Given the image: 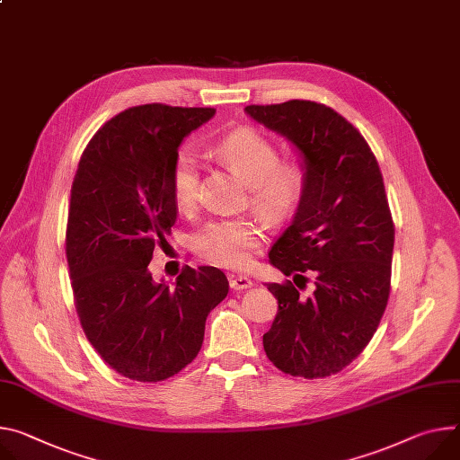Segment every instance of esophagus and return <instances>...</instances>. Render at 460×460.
I'll return each instance as SVG.
<instances>
[{
  "instance_id": "obj_1",
  "label": "esophagus",
  "mask_w": 460,
  "mask_h": 460,
  "mask_svg": "<svg viewBox=\"0 0 460 460\" xmlns=\"http://www.w3.org/2000/svg\"><path fill=\"white\" fill-rule=\"evenodd\" d=\"M229 286L233 289H247V288L253 286V280L245 277V275H231L229 277Z\"/></svg>"
}]
</instances>
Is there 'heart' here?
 Returning a JSON list of instances; mask_svg holds the SVG:
<instances>
[{"label":"heart","instance_id":"heart-1","mask_svg":"<svg viewBox=\"0 0 460 460\" xmlns=\"http://www.w3.org/2000/svg\"><path fill=\"white\" fill-rule=\"evenodd\" d=\"M215 154L249 185L252 205L266 222L286 220L301 203L306 169L297 161H279V148L261 132L233 130L217 141ZM171 190L180 211H192L199 190V163L190 150H181L172 163ZM261 238L262 227L255 218H220L196 231L192 247L207 262L238 270L252 261V249Z\"/></svg>","mask_w":460,"mask_h":460}]
</instances>
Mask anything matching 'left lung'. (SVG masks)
<instances>
[{
    "label": "left lung",
    "instance_id": "left-lung-1",
    "mask_svg": "<svg viewBox=\"0 0 460 460\" xmlns=\"http://www.w3.org/2000/svg\"><path fill=\"white\" fill-rule=\"evenodd\" d=\"M245 113L296 146L308 183L270 262L296 285L270 282L279 312L262 343L277 368L324 378L372 340L391 289L394 226L370 146L338 111L312 101L245 106ZM316 277L314 294L297 287Z\"/></svg>",
    "mask_w": 460,
    "mask_h": 460
}]
</instances>
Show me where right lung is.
Returning a JSON list of instances; mask_svg holds the SVG:
<instances>
[{"instance_id": "1", "label": "right lung", "mask_w": 460, "mask_h": 460, "mask_svg": "<svg viewBox=\"0 0 460 460\" xmlns=\"http://www.w3.org/2000/svg\"><path fill=\"white\" fill-rule=\"evenodd\" d=\"M213 108L145 104L120 111L93 136L71 187L66 255L80 324L120 376L161 382L199 352L208 312L229 291L218 268H185L155 282L154 247L178 207L171 171L183 139Z\"/></svg>"}]
</instances>
